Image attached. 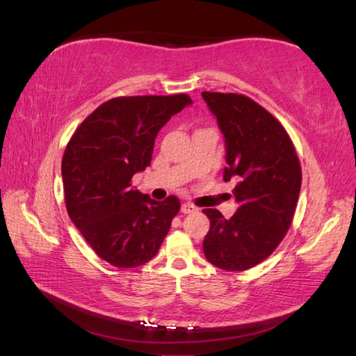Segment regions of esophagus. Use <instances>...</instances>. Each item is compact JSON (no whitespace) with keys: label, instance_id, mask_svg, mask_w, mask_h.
I'll use <instances>...</instances> for the list:
<instances>
[{"label":"esophagus","instance_id":"1","mask_svg":"<svg viewBox=\"0 0 356 356\" xmlns=\"http://www.w3.org/2000/svg\"><path fill=\"white\" fill-rule=\"evenodd\" d=\"M197 211V208H195L193 203H184L182 205V213L184 214H191V213H195Z\"/></svg>","mask_w":356,"mask_h":356}]
</instances>
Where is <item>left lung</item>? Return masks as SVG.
Listing matches in <instances>:
<instances>
[{"mask_svg": "<svg viewBox=\"0 0 356 356\" xmlns=\"http://www.w3.org/2000/svg\"><path fill=\"white\" fill-rule=\"evenodd\" d=\"M226 142L223 180H238L237 213L203 209L209 231L207 260L225 270H246L266 260L291 228L301 188V165L282 122L251 97L203 92Z\"/></svg>", "mask_w": 356, "mask_h": 356, "instance_id": "8db88e82", "label": "left lung"}]
</instances>
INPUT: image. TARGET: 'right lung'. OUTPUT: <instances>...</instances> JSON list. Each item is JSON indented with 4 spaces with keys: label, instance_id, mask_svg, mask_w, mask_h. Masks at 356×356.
<instances>
[{
    "label": "right lung",
    "instance_id": "right-lung-1",
    "mask_svg": "<svg viewBox=\"0 0 356 356\" xmlns=\"http://www.w3.org/2000/svg\"><path fill=\"white\" fill-rule=\"evenodd\" d=\"M191 97L119 96L74 130L63 156L65 208L82 237L116 268H138L157 254L180 200H151L131 179L151 163L154 139Z\"/></svg>",
    "mask_w": 356,
    "mask_h": 356
}]
</instances>
